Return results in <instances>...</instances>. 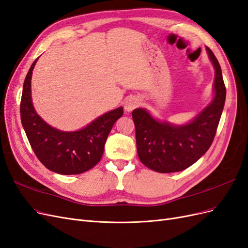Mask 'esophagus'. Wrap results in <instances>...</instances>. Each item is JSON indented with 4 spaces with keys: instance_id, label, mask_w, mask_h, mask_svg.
Masks as SVG:
<instances>
[{
    "instance_id": "34e87169",
    "label": "esophagus",
    "mask_w": 248,
    "mask_h": 248,
    "mask_svg": "<svg viewBox=\"0 0 248 248\" xmlns=\"http://www.w3.org/2000/svg\"><path fill=\"white\" fill-rule=\"evenodd\" d=\"M140 106V100L136 97H131V98L127 99L125 102V106H124V109L125 111H131L134 108H137Z\"/></svg>"
}]
</instances>
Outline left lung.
<instances>
[{
	"label": "left lung",
	"instance_id": "1",
	"mask_svg": "<svg viewBox=\"0 0 248 248\" xmlns=\"http://www.w3.org/2000/svg\"><path fill=\"white\" fill-rule=\"evenodd\" d=\"M206 49L215 69V96L190 123L176 126L159 122L144 108L132 111L139 158L155 171L175 172L189 168L212 145L226 101V86L218 61L211 49Z\"/></svg>",
	"mask_w": 248,
	"mask_h": 248
}]
</instances>
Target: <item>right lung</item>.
Here are the masks:
<instances>
[{
  "label": "right lung",
  "instance_id": "obj_1",
  "mask_svg": "<svg viewBox=\"0 0 248 248\" xmlns=\"http://www.w3.org/2000/svg\"><path fill=\"white\" fill-rule=\"evenodd\" d=\"M37 58L30 68L22 89L20 119L37 158L44 167L61 175H78L94 168L101 159L107 139L123 108L97 118L85 128L66 132L49 126L37 115L31 97V78Z\"/></svg>",
  "mask_w": 248,
  "mask_h": 248
}]
</instances>
